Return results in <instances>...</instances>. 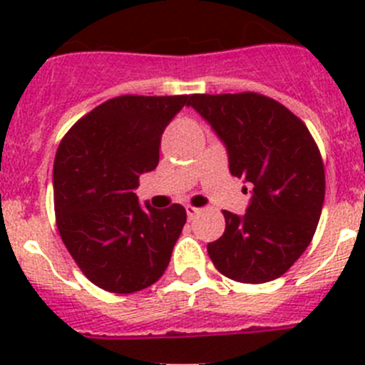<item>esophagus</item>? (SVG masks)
Segmentation results:
<instances>
[{"mask_svg":"<svg viewBox=\"0 0 365 365\" xmlns=\"http://www.w3.org/2000/svg\"><path fill=\"white\" fill-rule=\"evenodd\" d=\"M185 210H187V217H189V220L196 219V217L201 213V208H196V206H192V205H187Z\"/></svg>","mask_w":365,"mask_h":365,"instance_id":"34e87169","label":"esophagus"}]
</instances>
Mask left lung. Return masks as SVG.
I'll use <instances>...</instances> for the list:
<instances>
[{
	"instance_id": "left-lung-1",
	"label": "left lung",
	"mask_w": 365,
	"mask_h": 365,
	"mask_svg": "<svg viewBox=\"0 0 365 365\" xmlns=\"http://www.w3.org/2000/svg\"><path fill=\"white\" fill-rule=\"evenodd\" d=\"M230 157V171L252 185L244 217L224 210L226 230L208 256L226 277L247 284L274 281L289 270L314 237L325 169L304 121L264 95H190Z\"/></svg>"
}]
</instances>
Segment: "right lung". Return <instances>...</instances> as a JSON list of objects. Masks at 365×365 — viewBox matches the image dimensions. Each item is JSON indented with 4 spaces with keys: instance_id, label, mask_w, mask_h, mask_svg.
<instances>
[{
    "instance_id": "add662e5",
    "label": "right lung",
    "mask_w": 365,
    "mask_h": 365,
    "mask_svg": "<svg viewBox=\"0 0 365 365\" xmlns=\"http://www.w3.org/2000/svg\"><path fill=\"white\" fill-rule=\"evenodd\" d=\"M189 95H121L84 114L58 146L56 226L84 275L111 293H135L162 277L187 220L185 208L139 205V175L159 164L164 128Z\"/></svg>"
}]
</instances>
